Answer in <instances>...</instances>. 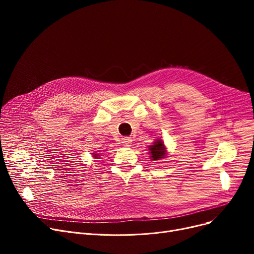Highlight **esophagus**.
<instances>
[{
    "label": "esophagus",
    "instance_id": "1",
    "mask_svg": "<svg viewBox=\"0 0 254 254\" xmlns=\"http://www.w3.org/2000/svg\"><path fill=\"white\" fill-rule=\"evenodd\" d=\"M122 143L125 146H129V144L131 143V139L129 137H124V138H122Z\"/></svg>",
    "mask_w": 254,
    "mask_h": 254
}]
</instances>
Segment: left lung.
Instances as JSON below:
<instances>
[{
    "label": "left lung",
    "instance_id": "obj_1",
    "mask_svg": "<svg viewBox=\"0 0 254 254\" xmlns=\"http://www.w3.org/2000/svg\"><path fill=\"white\" fill-rule=\"evenodd\" d=\"M151 157L153 161H157V159H161L165 157L166 155V150H165V145L162 140H157L154 142L153 145H151L149 147Z\"/></svg>",
    "mask_w": 254,
    "mask_h": 254
}]
</instances>
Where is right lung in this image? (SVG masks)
<instances>
[{
    "label": "right lung",
    "instance_id": "obj_1",
    "mask_svg": "<svg viewBox=\"0 0 254 254\" xmlns=\"http://www.w3.org/2000/svg\"><path fill=\"white\" fill-rule=\"evenodd\" d=\"M93 155H95V156H96V157H95V158H97V157H99V155H98V154H93Z\"/></svg>",
    "mask_w": 254,
    "mask_h": 254
}]
</instances>
